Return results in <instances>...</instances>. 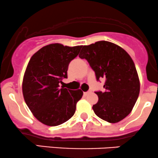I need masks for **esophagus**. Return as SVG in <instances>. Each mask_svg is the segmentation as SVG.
<instances>
[{"label": "esophagus", "instance_id": "esophagus-1", "mask_svg": "<svg viewBox=\"0 0 158 158\" xmlns=\"http://www.w3.org/2000/svg\"><path fill=\"white\" fill-rule=\"evenodd\" d=\"M89 94H90V91H87V92H84V96H87V95H88Z\"/></svg>", "mask_w": 158, "mask_h": 158}]
</instances>
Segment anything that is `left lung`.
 <instances>
[{
	"label": "left lung",
	"instance_id": "8db88e82",
	"mask_svg": "<svg viewBox=\"0 0 158 158\" xmlns=\"http://www.w3.org/2000/svg\"><path fill=\"white\" fill-rule=\"evenodd\" d=\"M79 57L87 60L97 81L105 80L104 91H95L98 96L93 105L95 114L109 123L126 118L140 93V81L130 55L118 45L101 40L83 47Z\"/></svg>",
	"mask_w": 158,
	"mask_h": 158
}]
</instances>
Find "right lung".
I'll list each match as a JSON object with an SVG mask.
<instances>
[{
  "label": "right lung",
  "instance_id": "right-lung-1",
  "mask_svg": "<svg viewBox=\"0 0 158 158\" xmlns=\"http://www.w3.org/2000/svg\"><path fill=\"white\" fill-rule=\"evenodd\" d=\"M81 48L51 44L31 57L23 79V95L27 107L42 124L60 125L75 113L83 91L60 88L59 84L68 77V65Z\"/></svg>",
  "mask_w": 158,
  "mask_h": 158
}]
</instances>
